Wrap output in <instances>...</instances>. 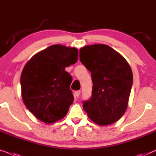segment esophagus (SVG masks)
I'll use <instances>...</instances> for the list:
<instances>
[{"label":"esophagus","instance_id":"1","mask_svg":"<svg viewBox=\"0 0 156 156\" xmlns=\"http://www.w3.org/2000/svg\"><path fill=\"white\" fill-rule=\"evenodd\" d=\"M80 90H78V91H76L75 92V96L78 97L79 96H80Z\"/></svg>","mask_w":156,"mask_h":156}]
</instances>
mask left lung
<instances>
[{
  "mask_svg": "<svg viewBox=\"0 0 156 156\" xmlns=\"http://www.w3.org/2000/svg\"><path fill=\"white\" fill-rule=\"evenodd\" d=\"M80 60L92 74V97L83 102L88 118L101 126L118 121L127 108L132 89L133 75L128 62L104 44L81 48Z\"/></svg>",
  "mask_w": 156,
  "mask_h": 156,
  "instance_id": "obj_1",
  "label": "left lung"
}]
</instances>
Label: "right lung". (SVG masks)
<instances>
[{
    "label": "right lung",
    "instance_id": "right-lung-1",
    "mask_svg": "<svg viewBox=\"0 0 156 156\" xmlns=\"http://www.w3.org/2000/svg\"><path fill=\"white\" fill-rule=\"evenodd\" d=\"M76 48L53 45L34 55L21 75L23 101L41 121L52 124L65 117L74 98L72 78L65 68L78 61Z\"/></svg>",
    "mask_w": 156,
    "mask_h": 156
}]
</instances>
